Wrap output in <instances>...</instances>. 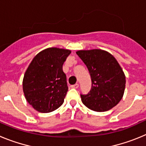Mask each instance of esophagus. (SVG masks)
I'll use <instances>...</instances> for the list:
<instances>
[{
	"mask_svg": "<svg viewBox=\"0 0 146 146\" xmlns=\"http://www.w3.org/2000/svg\"><path fill=\"white\" fill-rule=\"evenodd\" d=\"M71 87H72V88L77 89V88H78V87H79V84H77V83H76V84L73 85V86H71Z\"/></svg>",
	"mask_w": 146,
	"mask_h": 146,
	"instance_id": "1",
	"label": "esophagus"
}]
</instances>
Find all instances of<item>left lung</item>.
<instances>
[{"label": "left lung", "instance_id": "obj_1", "mask_svg": "<svg viewBox=\"0 0 146 146\" xmlns=\"http://www.w3.org/2000/svg\"><path fill=\"white\" fill-rule=\"evenodd\" d=\"M84 62L91 77L90 92L81 94L82 103L96 112L108 111L123 98L126 77L113 55L105 50L94 49L76 52Z\"/></svg>", "mask_w": 146, "mask_h": 146}]
</instances>
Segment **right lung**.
<instances>
[{
  "label": "right lung",
  "mask_w": 146,
  "mask_h": 146,
  "mask_svg": "<svg viewBox=\"0 0 146 146\" xmlns=\"http://www.w3.org/2000/svg\"><path fill=\"white\" fill-rule=\"evenodd\" d=\"M71 53L50 47L38 52L25 71L23 89L27 102L39 113H50L64 102L68 86L63 64Z\"/></svg>",
  "instance_id": "add662e5"
}]
</instances>
